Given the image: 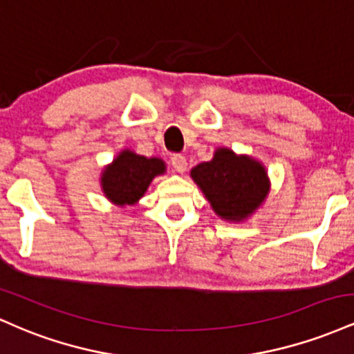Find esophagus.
Here are the masks:
<instances>
[{
	"label": "esophagus",
	"instance_id": "obj_1",
	"mask_svg": "<svg viewBox=\"0 0 354 354\" xmlns=\"http://www.w3.org/2000/svg\"><path fill=\"white\" fill-rule=\"evenodd\" d=\"M171 165H173L174 171H178V173H185L186 168H188V161H186V158L183 156V154H173Z\"/></svg>",
	"mask_w": 354,
	"mask_h": 354
}]
</instances>
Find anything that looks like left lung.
Instances as JSON below:
<instances>
[{
    "label": "left lung",
    "instance_id": "8db88e82",
    "mask_svg": "<svg viewBox=\"0 0 354 354\" xmlns=\"http://www.w3.org/2000/svg\"><path fill=\"white\" fill-rule=\"evenodd\" d=\"M191 176L219 216L246 218L268 194L266 171L258 161L218 149L214 158L193 168Z\"/></svg>",
    "mask_w": 354,
    "mask_h": 354
}]
</instances>
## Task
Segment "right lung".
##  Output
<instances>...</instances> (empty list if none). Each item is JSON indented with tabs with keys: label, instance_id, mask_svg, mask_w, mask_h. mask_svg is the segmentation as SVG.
<instances>
[{
	"label": "right lung",
	"instance_id": "right-lung-1",
	"mask_svg": "<svg viewBox=\"0 0 354 354\" xmlns=\"http://www.w3.org/2000/svg\"><path fill=\"white\" fill-rule=\"evenodd\" d=\"M161 173H165V163L158 158L123 151L104 169L103 191L116 205H133L143 196L153 178Z\"/></svg>",
	"mask_w": 354,
	"mask_h": 354
}]
</instances>
